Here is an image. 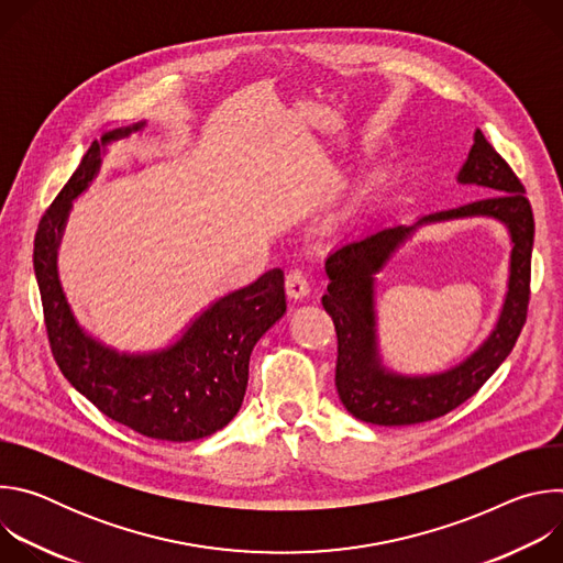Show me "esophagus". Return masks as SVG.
Returning <instances> with one entry per match:
<instances>
[{
	"instance_id": "34e87169",
	"label": "esophagus",
	"mask_w": 563,
	"mask_h": 563,
	"mask_svg": "<svg viewBox=\"0 0 563 563\" xmlns=\"http://www.w3.org/2000/svg\"><path fill=\"white\" fill-rule=\"evenodd\" d=\"M285 285H287V294H289V298H305L307 294H309V276H307V272H302V269H289V274H287V280H285Z\"/></svg>"
}]
</instances>
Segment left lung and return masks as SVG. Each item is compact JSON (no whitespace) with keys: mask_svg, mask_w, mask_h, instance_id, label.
Instances as JSON below:
<instances>
[{"mask_svg":"<svg viewBox=\"0 0 563 563\" xmlns=\"http://www.w3.org/2000/svg\"><path fill=\"white\" fill-rule=\"evenodd\" d=\"M459 183L476 185L488 196L430 213L415 227L396 224L354 238L332 252L325 263L330 285L323 307L334 320L339 343L334 380L347 412L365 423L415 426L452 412L508 358L526 325L534 240V218L526 187L478 129L459 172ZM470 214H490L506 221L516 245L509 296L496 332L467 362L445 375L408 379L385 373L375 356L373 274L419 223Z\"/></svg>","mask_w":563,"mask_h":563,"instance_id":"1","label":"left lung"}]
</instances>
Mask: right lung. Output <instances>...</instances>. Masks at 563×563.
Instances as JSON below:
<instances>
[{
    "mask_svg": "<svg viewBox=\"0 0 563 563\" xmlns=\"http://www.w3.org/2000/svg\"><path fill=\"white\" fill-rule=\"evenodd\" d=\"M140 126L115 129L102 144ZM98 167L100 144L93 142L37 224L33 265L51 354L68 383L115 423L157 441L205 439L243 406L252 350L287 309L285 274L272 269L220 298L165 352L126 356L96 343L70 316L57 280L55 250L70 200L89 187Z\"/></svg>",
    "mask_w": 563,
    "mask_h": 563,
    "instance_id": "obj_1",
    "label": "right lung"
}]
</instances>
